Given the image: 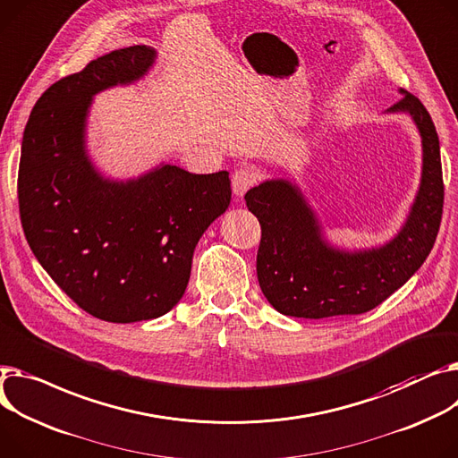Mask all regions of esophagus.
<instances>
[{"label":"esophagus","instance_id":"esophagus-1","mask_svg":"<svg viewBox=\"0 0 458 458\" xmlns=\"http://www.w3.org/2000/svg\"><path fill=\"white\" fill-rule=\"evenodd\" d=\"M256 184V174L250 169H235L232 174V190L237 197L245 195Z\"/></svg>","mask_w":458,"mask_h":458}]
</instances>
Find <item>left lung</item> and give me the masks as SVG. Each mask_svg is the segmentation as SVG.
Here are the masks:
<instances>
[{
	"label": "left lung",
	"mask_w": 458,
	"mask_h": 458,
	"mask_svg": "<svg viewBox=\"0 0 458 458\" xmlns=\"http://www.w3.org/2000/svg\"><path fill=\"white\" fill-rule=\"evenodd\" d=\"M402 94L388 112H409L416 121L423 171L411 216L388 245L364 252L327 247L313 211L285 180L263 182L245 195L261 226L259 287L282 315L327 318L367 313L398 291L429 256L444 208L440 141L428 108L409 91Z\"/></svg>",
	"instance_id": "8db88e82"
}]
</instances>
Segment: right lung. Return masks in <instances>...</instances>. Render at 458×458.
Returning <instances> with one entry per match:
<instances>
[{"label":"right lung","instance_id":"add662e5","mask_svg":"<svg viewBox=\"0 0 458 458\" xmlns=\"http://www.w3.org/2000/svg\"><path fill=\"white\" fill-rule=\"evenodd\" d=\"M155 49H115L51 84L23 131L18 204L30 250L53 282L91 317L150 320L184 294L193 250L230 204L226 171L191 174L164 165L110 182L84 152L91 96L140 79Z\"/></svg>","mask_w":458,"mask_h":458}]
</instances>
